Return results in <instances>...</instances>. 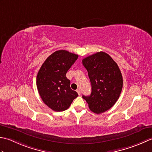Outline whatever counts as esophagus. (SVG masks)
Masks as SVG:
<instances>
[{
    "mask_svg": "<svg viewBox=\"0 0 152 152\" xmlns=\"http://www.w3.org/2000/svg\"><path fill=\"white\" fill-rule=\"evenodd\" d=\"M77 93H78L79 95H80V89H77Z\"/></svg>",
    "mask_w": 152,
    "mask_h": 152,
    "instance_id": "esophagus-1",
    "label": "esophagus"
}]
</instances>
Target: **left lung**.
<instances>
[{"instance_id": "left-lung-1", "label": "left lung", "mask_w": 152, "mask_h": 152, "mask_svg": "<svg viewBox=\"0 0 152 152\" xmlns=\"http://www.w3.org/2000/svg\"><path fill=\"white\" fill-rule=\"evenodd\" d=\"M83 64L91 83L90 96H83L92 112L100 114L110 110L119 98L123 88L121 72L109 54L99 52L84 58Z\"/></svg>"}]
</instances>
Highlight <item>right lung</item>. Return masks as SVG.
<instances>
[{"mask_svg":"<svg viewBox=\"0 0 152 152\" xmlns=\"http://www.w3.org/2000/svg\"><path fill=\"white\" fill-rule=\"evenodd\" d=\"M78 58L67 50H57L46 58L37 76V87L43 102L55 111H63L78 96L70 88L66 73Z\"/></svg>","mask_w":152,"mask_h":152,"instance_id":"add662e5","label":"right lung"}]
</instances>
